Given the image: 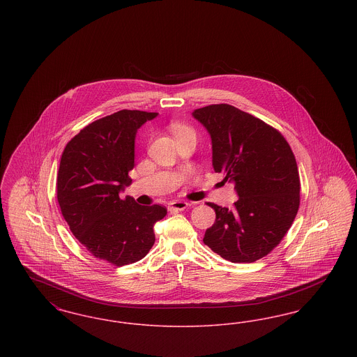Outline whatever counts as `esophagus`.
Returning a JSON list of instances; mask_svg holds the SVG:
<instances>
[{
  "mask_svg": "<svg viewBox=\"0 0 357 357\" xmlns=\"http://www.w3.org/2000/svg\"><path fill=\"white\" fill-rule=\"evenodd\" d=\"M188 204L185 201H172L169 204V208H170V211H182L186 208Z\"/></svg>",
  "mask_w": 357,
  "mask_h": 357,
  "instance_id": "esophagus-1",
  "label": "esophagus"
}]
</instances>
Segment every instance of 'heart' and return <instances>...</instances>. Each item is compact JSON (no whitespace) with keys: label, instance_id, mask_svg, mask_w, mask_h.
<instances>
[{"label":"heart","instance_id":"obj_1","mask_svg":"<svg viewBox=\"0 0 357 357\" xmlns=\"http://www.w3.org/2000/svg\"><path fill=\"white\" fill-rule=\"evenodd\" d=\"M171 132L175 136V139H178L179 136L185 135L188 132H194L190 127H187L185 124H181V123H172L170 126Z\"/></svg>","mask_w":357,"mask_h":357}]
</instances>
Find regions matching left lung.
I'll use <instances>...</instances> for the list:
<instances>
[{"label":"left lung","instance_id":"8db88e82","mask_svg":"<svg viewBox=\"0 0 357 357\" xmlns=\"http://www.w3.org/2000/svg\"><path fill=\"white\" fill-rule=\"evenodd\" d=\"M213 143V166L234 183L233 208L215 211L204 242L222 258L241 264L269 255L282 241L300 207V176L287 139L272 126L230 104L194 111Z\"/></svg>","mask_w":357,"mask_h":357}]
</instances>
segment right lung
Returning <instances> with one entry per match:
<instances>
[{
    "instance_id": "1",
    "label": "right lung",
    "mask_w": 357,
    "mask_h": 357,
    "mask_svg": "<svg viewBox=\"0 0 357 357\" xmlns=\"http://www.w3.org/2000/svg\"><path fill=\"white\" fill-rule=\"evenodd\" d=\"M156 112L121 109L85 126L61 155L56 190L61 214L76 239L96 258L123 266L140 261L155 242L160 204L140 206L119 192L132 179L137 128Z\"/></svg>"
}]
</instances>
